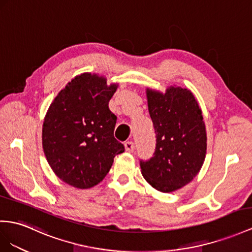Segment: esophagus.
Instances as JSON below:
<instances>
[{
    "label": "esophagus",
    "mask_w": 252,
    "mask_h": 252,
    "mask_svg": "<svg viewBox=\"0 0 252 252\" xmlns=\"http://www.w3.org/2000/svg\"><path fill=\"white\" fill-rule=\"evenodd\" d=\"M125 148L126 152H133L135 150V145L133 141H126L125 144Z\"/></svg>",
    "instance_id": "1"
}]
</instances>
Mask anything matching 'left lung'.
<instances>
[{
	"label": "left lung",
	"instance_id": "1",
	"mask_svg": "<svg viewBox=\"0 0 252 252\" xmlns=\"http://www.w3.org/2000/svg\"><path fill=\"white\" fill-rule=\"evenodd\" d=\"M148 109L157 135L153 158L140 162L141 175L162 192L178 190L192 181L204 163L206 128L202 111L189 89H146Z\"/></svg>",
	"mask_w": 252,
	"mask_h": 252
}]
</instances>
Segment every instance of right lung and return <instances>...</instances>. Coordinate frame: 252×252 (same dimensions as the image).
Returning a JSON list of instances; mask_svg holds the SVG:
<instances>
[{
    "label": "right lung",
    "instance_id": "obj_1",
    "mask_svg": "<svg viewBox=\"0 0 252 252\" xmlns=\"http://www.w3.org/2000/svg\"><path fill=\"white\" fill-rule=\"evenodd\" d=\"M118 83L81 73L57 94L42 126V148L51 169L63 182L87 189L108 173L125 147L114 137L117 117L108 102Z\"/></svg>",
    "mask_w": 252,
    "mask_h": 252
}]
</instances>
